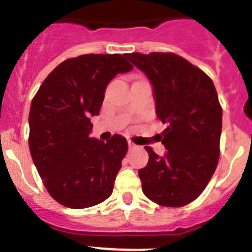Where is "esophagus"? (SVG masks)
Masks as SVG:
<instances>
[{"label": "esophagus", "instance_id": "esophagus-1", "mask_svg": "<svg viewBox=\"0 0 252 252\" xmlns=\"http://www.w3.org/2000/svg\"><path fill=\"white\" fill-rule=\"evenodd\" d=\"M128 147H129V149H135V148H137V144H134V143H133V142H130V140H129V142H128Z\"/></svg>", "mask_w": 252, "mask_h": 252}]
</instances>
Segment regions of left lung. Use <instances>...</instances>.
<instances>
[{
    "instance_id": "1",
    "label": "left lung",
    "mask_w": 252,
    "mask_h": 252,
    "mask_svg": "<svg viewBox=\"0 0 252 252\" xmlns=\"http://www.w3.org/2000/svg\"><path fill=\"white\" fill-rule=\"evenodd\" d=\"M153 87L156 114L167 124L163 157L146 147L149 160L138 174L151 201L180 207L196 199L214 176L220 157L222 109L202 70L176 54H126Z\"/></svg>"
}]
</instances>
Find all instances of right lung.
I'll return each instance as SVG.
<instances>
[{"label": "right lung", "mask_w": 252, "mask_h": 252, "mask_svg": "<svg viewBox=\"0 0 252 252\" xmlns=\"http://www.w3.org/2000/svg\"><path fill=\"white\" fill-rule=\"evenodd\" d=\"M133 69L118 54L69 59L50 72L29 115L31 157L50 196L70 208H87L112 194L128 151L119 134L90 138V118L99 115L108 84Z\"/></svg>", "instance_id": "obj_1"}]
</instances>
